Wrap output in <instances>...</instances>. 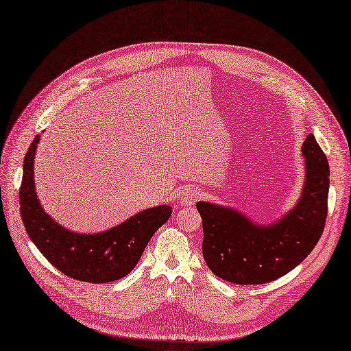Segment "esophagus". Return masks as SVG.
Wrapping results in <instances>:
<instances>
[{
  "label": "esophagus",
  "instance_id": "34e87169",
  "mask_svg": "<svg viewBox=\"0 0 351 351\" xmlns=\"http://www.w3.org/2000/svg\"><path fill=\"white\" fill-rule=\"evenodd\" d=\"M202 197V190L199 187H189L183 190L182 195H180V204H183L186 206L195 205V202Z\"/></svg>",
  "mask_w": 351,
  "mask_h": 351
}]
</instances>
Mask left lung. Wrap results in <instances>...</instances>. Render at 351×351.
I'll list each match as a JSON object with an SVG mask.
<instances>
[{
  "label": "left lung",
  "instance_id": "obj_1",
  "mask_svg": "<svg viewBox=\"0 0 351 351\" xmlns=\"http://www.w3.org/2000/svg\"><path fill=\"white\" fill-rule=\"evenodd\" d=\"M304 182L293 208L269 222L243 210L200 200L196 208L204 227V252L209 269L234 284H265L294 269L319 241L329 192L328 159L309 134L302 145Z\"/></svg>",
  "mask_w": 351,
  "mask_h": 351
}]
</instances>
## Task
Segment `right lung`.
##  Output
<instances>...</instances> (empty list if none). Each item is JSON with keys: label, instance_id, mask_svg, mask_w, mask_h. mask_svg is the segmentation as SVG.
<instances>
[{"label": "right lung", "instance_id": "obj_1", "mask_svg": "<svg viewBox=\"0 0 351 351\" xmlns=\"http://www.w3.org/2000/svg\"><path fill=\"white\" fill-rule=\"evenodd\" d=\"M40 134L35 136L23 161L20 214L32 243L69 277L93 284L125 277L139 262L155 231L171 217L173 208L158 205L143 209L108 230L77 232L57 222L44 206L35 186V155Z\"/></svg>", "mask_w": 351, "mask_h": 351}]
</instances>
